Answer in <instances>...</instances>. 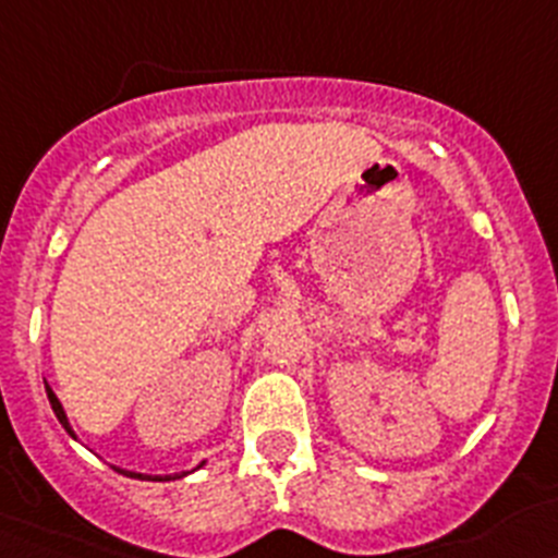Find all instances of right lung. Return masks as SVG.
<instances>
[{
  "mask_svg": "<svg viewBox=\"0 0 558 558\" xmlns=\"http://www.w3.org/2000/svg\"><path fill=\"white\" fill-rule=\"evenodd\" d=\"M44 385H46V381H44ZM46 398H49V403H52V412H54V417L60 421V426H63L65 432H69L71 437L76 439L74 428H71V423H69V415H65L63 403H60V398L54 396V390L49 385H46ZM198 468H204V462L198 464ZM198 468H193V470H198ZM112 470H116V473H124V476H130V478H141V482H173V478H185V476H191V473H193V470H182V473H173V476H149V473H135V470L116 468V464H112Z\"/></svg>",
  "mask_w": 558,
  "mask_h": 558,
  "instance_id": "1",
  "label": "right lung"
}]
</instances>
